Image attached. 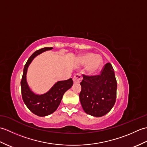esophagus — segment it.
Returning a JSON list of instances; mask_svg holds the SVG:
<instances>
[{"label": "esophagus", "mask_w": 147, "mask_h": 147, "mask_svg": "<svg viewBox=\"0 0 147 147\" xmlns=\"http://www.w3.org/2000/svg\"><path fill=\"white\" fill-rule=\"evenodd\" d=\"M82 76L80 74H76L75 76H74V77H73V82H74V83H80L81 82H82Z\"/></svg>", "instance_id": "obj_1"}]
</instances>
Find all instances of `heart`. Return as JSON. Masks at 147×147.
<instances>
[{
	"label": "heart",
	"instance_id": "heart-1",
	"mask_svg": "<svg viewBox=\"0 0 147 147\" xmlns=\"http://www.w3.org/2000/svg\"><path fill=\"white\" fill-rule=\"evenodd\" d=\"M80 63L86 65V71L90 75L96 74L100 69L103 64V59L100 55H95L91 53H86L80 55Z\"/></svg>",
	"mask_w": 147,
	"mask_h": 147
}]
</instances>
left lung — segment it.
I'll list each match as a JSON object with an SVG mask.
<instances>
[{
	"label": "left lung",
	"mask_w": 147,
	"mask_h": 147,
	"mask_svg": "<svg viewBox=\"0 0 147 147\" xmlns=\"http://www.w3.org/2000/svg\"><path fill=\"white\" fill-rule=\"evenodd\" d=\"M83 76L80 100L84 111L95 117L107 114L116 99L117 82L111 64H106L100 75Z\"/></svg>",
	"instance_id": "obj_1"
}]
</instances>
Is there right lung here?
<instances>
[{
  "label": "right lung",
  "mask_w": 147,
  "mask_h": 147,
  "mask_svg": "<svg viewBox=\"0 0 147 147\" xmlns=\"http://www.w3.org/2000/svg\"><path fill=\"white\" fill-rule=\"evenodd\" d=\"M52 49V47L41 49L35 51L30 56L24 67L21 82V94L23 102L30 111L40 117L51 114L57 110L64 93L71 88L73 85V80L70 78L65 81L57 82L49 91L42 95H36L30 90L26 82V73L29 65L36 56Z\"/></svg>",
  "instance_id": "1"
}]
</instances>
